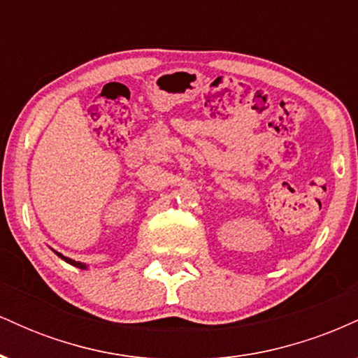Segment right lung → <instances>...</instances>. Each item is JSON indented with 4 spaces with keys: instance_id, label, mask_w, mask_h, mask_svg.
Listing matches in <instances>:
<instances>
[{
    "instance_id": "1",
    "label": "right lung",
    "mask_w": 358,
    "mask_h": 358,
    "mask_svg": "<svg viewBox=\"0 0 358 358\" xmlns=\"http://www.w3.org/2000/svg\"><path fill=\"white\" fill-rule=\"evenodd\" d=\"M55 254H57V256H59L60 259H64V261L65 262H69V264H72V266H76V268H80V269H85V268H87V266H85V264H82V262H77V261H72V259H69V257H65V256H62V254L60 252H57V250H55Z\"/></svg>"
}]
</instances>
